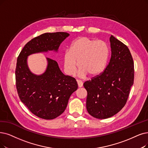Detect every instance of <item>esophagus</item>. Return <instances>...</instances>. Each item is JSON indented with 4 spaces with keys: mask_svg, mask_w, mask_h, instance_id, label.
<instances>
[{
    "mask_svg": "<svg viewBox=\"0 0 148 148\" xmlns=\"http://www.w3.org/2000/svg\"><path fill=\"white\" fill-rule=\"evenodd\" d=\"M77 83H78L79 87H82V86H83V83H82V82L79 80H77Z\"/></svg>",
    "mask_w": 148,
    "mask_h": 148,
    "instance_id": "esophagus-1",
    "label": "esophagus"
}]
</instances>
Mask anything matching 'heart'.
Here are the masks:
<instances>
[{
    "instance_id": "obj_1",
    "label": "heart",
    "mask_w": 148,
    "mask_h": 148,
    "mask_svg": "<svg viewBox=\"0 0 148 148\" xmlns=\"http://www.w3.org/2000/svg\"><path fill=\"white\" fill-rule=\"evenodd\" d=\"M109 55V47L104 41L88 37L78 38L71 44L69 50L64 52V72L72 76L78 66L79 77L84 78L88 74L90 76H96L105 69Z\"/></svg>"
}]
</instances>
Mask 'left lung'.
<instances>
[{
  "label": "left lung",
  "instance_id": "obj_1",
  "mask_svg": "<svg viewBox=\"0 0 148 148\" xmlns=\"http://www.w3.org/2000/svg\"><path fill=\"white\" fill-rule=\"evenodd\" d=\"M111 58L100 75L87 81L86 108L90 115L98 119L114 116L125 106L134 84V66L128 47L111 35Z\"/></svg>",
  "mask_w": 148,
  "mask_h": 148
}]
</instances>
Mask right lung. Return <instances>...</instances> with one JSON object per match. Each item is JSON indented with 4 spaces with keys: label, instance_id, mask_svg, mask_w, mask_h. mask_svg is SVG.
I'll return each mask as SVG.
<instances>
[{
    "label": "right lung",
    "instance_id": "obj_1",
    "mask_svg": "<svg viewBox=\"0 0 148 148\" xmlns=\"http://www.w3.org/2000/svg\"><path fill=\"white\" fill-rule=\"evenodd\" d=\"M69 34L46 33L32 39L24 46L17 58L16 84L21 101L33 114L45 120H52L66 110L69 99L77 90L76 79L62 73L56 61L46 58L45 72L36 75L29 70L28 57L49 51L58 52L61 44Z\"/></svg>",
    "mask_w": 148,
    "mask_h": 148
}]
</instances>
